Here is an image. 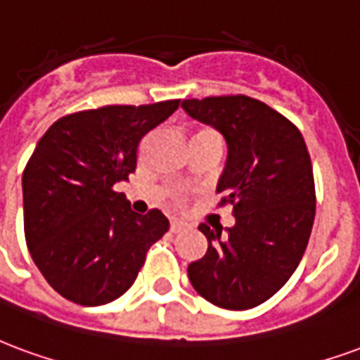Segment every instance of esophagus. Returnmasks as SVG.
<instances>
[{
	"mask_svg": "<svg viewBox=\"0 0 360 360\" xmlns=\"http://www.w3.org/2000/svg\"><path fill=\"white\" fill-rule=\"evenodd\" d=\"M182 230H186V224H184V222H180V220H172V222H170V232H172V234H180Z\"/></svg>",
	"mask_w": 360,
	"mask_h": 360,
	"instance_id": "34e87169",
	"label": "esophagus"
}]
</instances>
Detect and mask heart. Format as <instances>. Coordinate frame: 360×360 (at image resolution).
I'll return each mask as SVG.
<instances>
[{
    "label": "heart",
    "instance_id": "1",
    "mask_svg": "<svg viewBox=\"0 0 360 360\" xmlns=\"http://www.w3.org/2000/svg\"><path fill=\"white\" fill-rule=\"evenodd\" d=\"M199 138H217V140H220V136L214 130H209V128H203V130H199L198 134H195V138L193 140H199Z\"/></svg>",
    "mask_w": 360,
    "mask_h": 360
}]
</instances>
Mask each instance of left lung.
<instances>
[{
	"instance_id": "1",
	"label": "left lung",
	"mask_w": 360,
	"mask_h": 360,
	"mask_svg": "<svg viewBox=\"0 0 360 360\" xmlns=\"http://www.w3.org/2000/svg\"><path fill=\"white\" fill-rule=\"evenodd\" d=\"M182 109L226 140L217 191L236 217L226 236L222 226H199L209 248L188 276L212 305L253 309L290 280L311 238L316 195L305 140L293 122L253 97L184 99Z\"/></svg>"
}]
</instances>
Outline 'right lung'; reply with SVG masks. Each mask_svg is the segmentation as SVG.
Listing matches in <instances>:
<instances>
[{"label":"right lung","mask_w":360,"mask_h":360,"mask_svg":"<svg viewBox=\"0 0 360 360\" xmlns=\"http://www.w3.org/2000/svg\"><path fill=\"white\" fill-rule=\"evenodd\" d=\"M178 105L170 99L75 112L38 141L22 172L26 245L65 299L84 307L119 299L169 230L161 211L134 212L115 186L136 170L141 138Z\"/></svg>","instance_id":"1"}]
</instances>
